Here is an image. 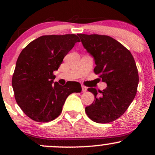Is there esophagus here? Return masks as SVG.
<instances>
[{
    "label": "esophagus",
    "instance_id": "34e87169",
    "mask_svg": "<svg viewBox=\"0 0 155 155\" xmlns=\"http://www.w3.org/2000/svg\"><path fill=\"white\" fill-rule=\"evenodd\" d=\"M81 89H82L83 92H85L87 91V88L85 86H84V85H81Z\"/></svg>",
    "mask_w": 155,
    "mask_h": 155
}]
</instances>
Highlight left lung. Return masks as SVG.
<instances>
[{"label":"left lung","mask_w":155,"mask_h":155,"mask_svg":"<svg viewBox=\"0 0 155 155\" xmlns=\"http://www.w3.org/2000/svg\"><path fill=\"white\" fill-rule=\"evenodd\" d=\"M78 35L95 59V74L107 84L103 91L87 89L95 101L85 112L97 123L111 122L123 114L136 95L139 78L136 62L127 48L108 35Z\"/></svg>","instance_id":"8db88e82"}]
</instances>
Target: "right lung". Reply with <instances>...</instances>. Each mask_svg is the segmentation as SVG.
Returning <instances> with one entry per match:
<instances>
[{
    "label": "right lung",
    "instance_id": "add662e5",
    "mask_svg": "<svg viewBox=\"0 0 155 155\" xmlns=\"http://www.w3.org/2000/svg\"><path fill=\"white\" fill-rule=\"evenodd\" d=\"M79 41L75 34L42 35L19 54L12 87L17 104L31 120L38 122L54 120L62 112L68 96L81 92V84L77 81H68L64 86L53 82V72Z\"/></svg>",
    "mask_w": 155,
    "mask_h": 155
}]
</instances>
